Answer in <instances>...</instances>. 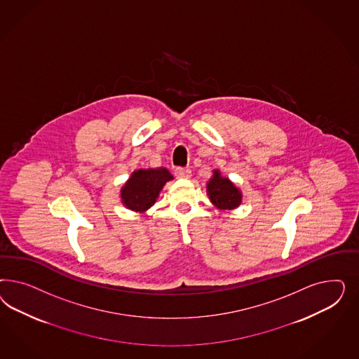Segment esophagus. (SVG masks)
Listing matches in <instances>:
<instances>
[{"label":"esophagus","instance_id":"esophagus-1","mask_svg":"<svg viewBox=\"0 0 359 359\" xmlns=\"http://www.w3.org/2000/svg\"><path fill=\"white\" fill-rule=\"evenodd\" d=\"M175 174L177 175L179 177H191V170L188 167H176L175 168Z\"/></svg>","mask_w":359,"mask_h":359}]
</instances>
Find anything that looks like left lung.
Returning a JSON list of instances; mask_svg holds the SVG:
<instances>
[{
    "mask_svg": "<svg viewBox=\"0 0 359 359\" xmlns=\"http://www.w3.org/2000/svg\"><path fill=\"white\" fill-rule=\"evenodd\" d=\"M207 191L210 201L218 209H234L238 207L242 200L238 188H236L226 177H222L218 171H215L213 177L208 182Z\"/></svg>",
    "mask_w": 359,
    "mask_h": 359,
    "instance_id": "left-lung-1",
    "label": "left lung"
}]
</instances>
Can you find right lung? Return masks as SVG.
Segmentation results:
<instances>
[{
	"mask_svg": "<svg viewBox=\"0 0 359 359\" xmlns=\"http://www.w3.org/2000/svg\"><path fill=\"white\" fill-rule=\"evenodd\" d=\"M172 179L174 176L165 168L134 171L121 191L122 203L131 210L143 212L155 204L163 185Z\"/></svg>",
	"mask_w": 359,
	"mask_h": 359,
	"instance_id": "right-lung-1",
	"label": "right lung"
}]
</instances>
